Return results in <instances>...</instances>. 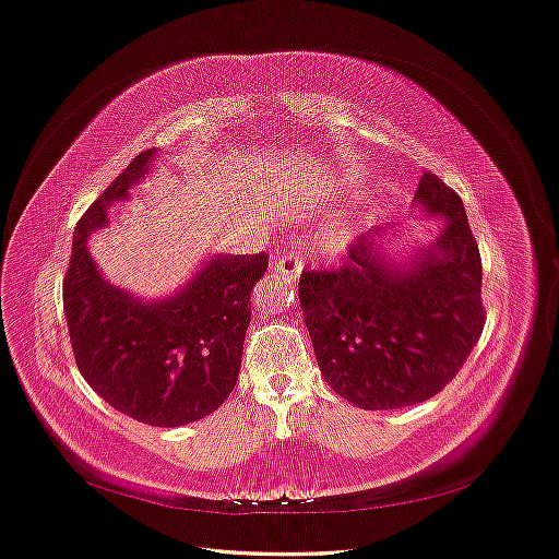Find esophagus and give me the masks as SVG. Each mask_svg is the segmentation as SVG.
Segmentation results:
<instances>
[{
  "mask_svg": "<svg viewBox=\"0 0 559 559\" xmlns=\"http://www.w3.org/2000/svg\"><path fill=\"white\" fill-rule=\"evenodd\" d=\"M301 270H304V260L299 255H295V253L278 255L272 262V274L281 276L283 281H297Z\"/></svg>",
  "mask_w": 559,
  "mask_h": 559,
  "instance_id": "34e87169",
  "label": "esophagus"
}]
</instances>
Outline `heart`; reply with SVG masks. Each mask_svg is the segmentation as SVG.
I'll return each instance as SVG.
<instances>
[{
  "label": "heart",
  "mask_w": 559,
  "mask_h": 559,
  "mask_svg": "<svg viewBox=\"0 0 559 559\" xmlns=\"http://www.w3.org/2000/svg\"><path fill=\"white\" fill-rule=\"evenodd\" d=\"M350 238V224L346 219H335L333 224H329V228L321 233V242H324V247L331 251V253H337L346 247Z\"/></svg>",
  "instance_id": "b5f03b06"
}]
</instances>
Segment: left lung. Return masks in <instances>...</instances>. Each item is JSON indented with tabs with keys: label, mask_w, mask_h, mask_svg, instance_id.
I'll list each match as a JSON object with an SVG mask.
<instances>
[{
	"label": "left lung",
	"mask_w": 559,
	"mask_h": 559,
	"mask_svg": "<svg viewBox=\"0 0 559 559\" xmlns=\"http://www.w3.org/2000/svg\"><path fill=\"white\" fill-rule=\"evenodd\" d=\"M419 203L447 226L409 264L390 267L362 235L340 267L304 270L301 308L326 383L365 409H396L442 392L483 333V262L464 203L424 169Z\"/></svg>",
	"instance_id": "8db88e82"
}]
</instances>
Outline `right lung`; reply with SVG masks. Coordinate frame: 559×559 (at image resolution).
Here are the masks:
<instances>
[{
    "label": "right lung",
    "instance_id": "right-lung-1",
    "mask_svg": "<svg viewBox=\"0 0 559 559\" xmlns=\"http://www.w3.org/2000/svg\"><path fill=\"white\" fill-rule=\"evenodd\" d=\"M154 152L138 154L76 224L63 278V310L74 360L108 405L146 426L203 419L228 399L242 365L251 292L270 253L217 255L167 301L140 304L104 281L85 249L106 224L110 201L124 199Z\"/></svg>",
    "mask_w": 559,
    "mask_h": 559
}]
</instances>
